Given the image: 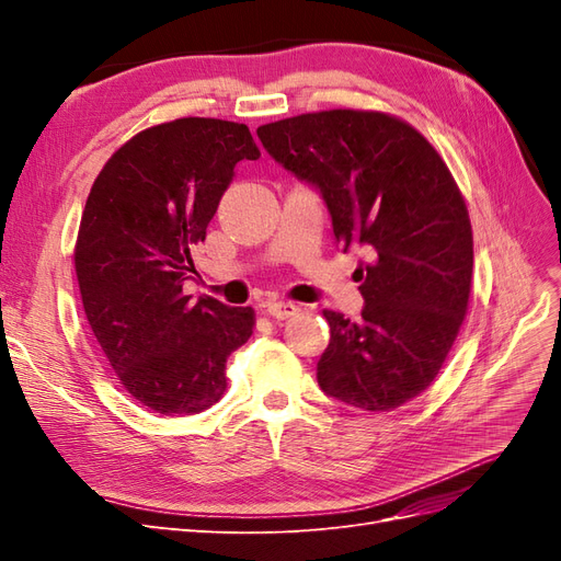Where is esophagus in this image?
<instances>
[{"label":"esophagus","instance_id":"1","mask_svg":"<svg viewBox=\"0 0 561 561\" xmlns=\"http://www.w3.org/2000/svg\"><path fill=\"white\" fill-rule=\"evenodd\" d=\"M266 313H268L271 318L285 320V318L297 316V313H299V307H297V304H293V301H274V304H268V307H266Z\"/></svg>","mask_w":561,"mask_h":561}]
</instances>
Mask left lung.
Here are the masks:
<instances>
[{"mask_svg":"<svg viewBox=\"0 0 561 561\" xmlns=\"http://www.w3.org/2000/svg\"><path fill=\"white\" fill-rule=\"evenodd\" d=\"M257 135L318 186L339 248L365 254L355 271L363 318L322 311L320 388L358 410H398L435 381L468 311L472 229L461 190L435 147L386 112H311Z\"/></svg>","mask_w":561,"mask_h":561,"instance_id":"obj_1","label":"left lung"}]
</instances>
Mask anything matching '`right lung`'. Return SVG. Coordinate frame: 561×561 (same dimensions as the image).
<instances>
[{
  "label": "right lung",
  "instance_id": "right-lung-1",
  "mask_svg": "<svg viewBox=\"0 0 561 561\" xmlns=\"http://www.w3.org/2000/svg\"><path fill=\"white\" fill-rule=\"evenodd\" d=\"M260 159L245 124L184 116L140 130L98 173L75 245L89 325L128 396L159 414H198L227 390L250 307L182 293L192 248L239 161Z\"/></svg>",
  "mask_w": 561,
  "mask_h": 561
}]
</instances>
